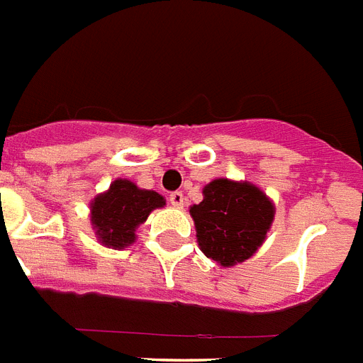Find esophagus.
<instances>
[{
  "label": "esophagus",
  "instance_id": "esophagus-1",
  "mask_svg": "<svg viewBox=\"0 0 363 363\" xmlns=\"http://www.w3.org/2000/svg\"><path fill=\"white\" fill-rule=\"evenodd\" d=\"M169 202L172 203L174 207H184V202H185L184 193H182V191H174V193H170L169 194Z\"/></svg>",
  "mask_w": 363,
  "mask_h": 363
}]
</instances>
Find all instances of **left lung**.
<instances>
[{
	"label": "left lung",
	"instance_id": "left-lung-1",
	"mask_svg": "<svg viewBox=\"0 0 363 363\" xmlns=\"http://www.w3.org/2000/svg\"><path fill=\"white\" fill-rule=\"evenodd\" d=\"M198 246L222 266L242 262L257 252L274 220V206L252 184L215 179L203 200L191 207Z\"/></svg>",
	"mask_w": 363,
	"mask_h": 363
}]
</instances>
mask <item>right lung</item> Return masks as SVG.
Here are the masks:
<instances>
[{"mask_svg": "<svg viewBox=\"0 0 363 363\" xmlns=\"http://www.w3.org/2000/svg\"><path fill=\"white\" fill-rule=\"evenodd\" d=\"M165 206L163 196L139 189L128 179H116L104 194L91 202V224L104 246H128L135 240V228L143 224L150 211Z\"/></svg>", "mask_w": 363, "mask_h": 363, "instance_id": "obj_1", "label": "right lung"}]
</instances>
